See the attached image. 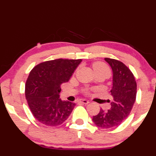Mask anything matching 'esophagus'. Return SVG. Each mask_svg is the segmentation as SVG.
Segmentation results:
<instances>
[{"label": "esophagus", "mask_w": 156, "mask_h": 156, "mask_svg": "<svg viewBox=\"0 0 156 156\" xmlns=\"http://www.w3.org/2000/svg\"><path fill=\"white\" fill-rule=\"evenodd\" d=\"M78 102H80V103H83V104H85V105H87L89 103V100H86V99H81V100L78 101Z\"/></svg>", "instance_id": "1"}]
</instances>
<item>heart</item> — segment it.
I'll list each match as a JSON object with an SVG mask.
<instances>
[{"instance_id": "b5f03b06", "label": "heart", "mask_w": 156, "mask_h": 156, "mask_svg": "<svg viewBox=\"0 0 156 156\" xmlns=\"http://www.w3.org/2000/svg\"><path fill=\"white\" fill-rule=\"evenodd\" d=\"M93 69L94 71H96V70H102V71H105L108 73H110V70L107 66L106 65H105L104 63L102 62H95L93 64Z\"/></svg>"}]
</instances>
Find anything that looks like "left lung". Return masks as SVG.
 <instances>
[{
    "instance_id": "8db88e82",
    "label": "left lung",
    "mask_w": 156,
    "mask_h": 156,
    "mask_svg": "<svg viewBox=\"0 0 156 156\" xmlns=\"http://www.w3.org/2000/svg\"><path fill=\"white\" fill-rule=\"evenodd\" d=\"M105 60L112 71L111 108L108 111L101 109L92 120L97 126L109 129L119 126L129 116L136 100V83L133 73L123 62L110 58Z\"/></svg>"
}]
</instances>
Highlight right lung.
Returning a JSON list of instances; mask_svg holds the SVG:
<instances>
[{
	"label": "right lung",
	"instance_id": "obj_1",
	"mask_svg": "<svg viewBox=\"0 0 156 156\" xmlns=\"http://www.w3.org/2000/svg\"><path fill=\"white\" fill-rule=\"evenodd\" d=\"M81 61L50 60L30 71L25 84V97L33 116L40 123L56 126L68 119L76 103L59 98L60 86L68 81Z\"/></svg>",
	"mask_w": 156,
	"mask_h": 156
}]
</instances>
